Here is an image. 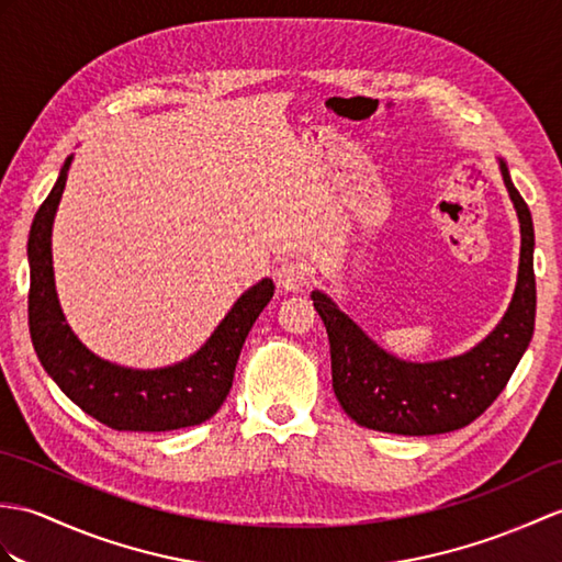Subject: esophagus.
Instances as JSON below:
<instances>
[{"mask_svg": "<svg viewBox=\"0 0 562 562\" xmlns=\"http://www.w3.org/2000/svg\"><path fill=\"white\" fill-rule=\"evenodd\" d=\"M276 280L286 292H299L308 280V268L299 258H282L276 266Z\"/></svg>", "mask_w": 562, "mask_h": 562, "instance_id": "34e87169", "label": "esophagus"}]
</instances>
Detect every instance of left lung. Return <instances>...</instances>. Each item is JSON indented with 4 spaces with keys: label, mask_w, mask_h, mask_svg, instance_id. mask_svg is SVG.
<instances>
[{
    "label": "left lung",
    "mask_w": 562,
    "mask_h": 562,
    "mask_svg": "<svg viewBox=\"0 0 562 562\" xmlns=\"http://www.w3.org/2000/svg\"><path fill=\"white\" fill-rule=\"evenodd\" d=\"M498 162L519 217L521 249L513 302L486 340L460 357L428 363L404 361L378 347L330 296L311 292L328 330L335 397L359 426L397 436L458 430L491 407L527 351L537 316L533 225L505 160Z\"/></svg>",
    "instance_id": "obj_1"
}]
</instances>
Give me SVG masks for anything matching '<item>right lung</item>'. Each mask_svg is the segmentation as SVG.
<instances>
[{"instance_id": "add662e5", "label": "right lung", "mask_w": 562, "mask_h": 562, "mask_svg": "<svg viewBox=\"0 0 562 562\" xmlns=\"http://www.w3.org/2000/svg\"><path fill=\"white\" fill-rule=\"evenodd\" d=\"M71 158L37 207L29 234V325L37 359L64 395L114 430L155 434L207 422L229 395L246 335L276 294V284L266 278L246 290L207 342L175 367L143 371L95 357L64 318L52 270V222L67 187Z\"/></svg>"}]
</instances>
